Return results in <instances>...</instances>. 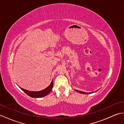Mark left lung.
Here are the masks:
<instances>
[{"instance_id": "obj_1", "label": "left lung", "mask_w": 124, "mask_h": 124, "mask_svg": "<svg viewBox=\"0 0 124 124\" xmlns=\"http://www.w3.org/2000/svg\"><path fill=\"white\" fill-rule=\"evenodd\" d=\"M76 91H77L79 93H81V94H90V93H93V92H91V93H86V92H82V91H78V90H75Z\"/></svg>"}]
</instances>
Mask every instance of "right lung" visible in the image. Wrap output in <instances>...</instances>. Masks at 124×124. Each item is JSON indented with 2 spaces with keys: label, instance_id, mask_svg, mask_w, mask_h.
<instances>
[{
  "label": "right lung",
  "instance_id": "add662e5",
  "mask_svg": "<svg viewBox=\"0 0 124 124\" xmlns=\"http://www.w3.org/2000/svg\"><path fill=\"white\" fill-rule=\"evenodd\" d=\"M53 87V80H52L51 84H50L47 88L40 91H30L26 90V89H23L21 87H20V88L21 89L23 92H25L28 95L31 97H41L47 95V94H48L52 91Z\"/></svg>",
  "mask_w": 124,
  "mask_h": 124
}]
</instances>
